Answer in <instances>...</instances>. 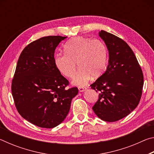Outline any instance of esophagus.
Returning a JSON list of instances; mask_svg holds the SVG:
<instances>
[{
    "label": "esophagus",
    "instance_id": "esophagus-1",
    "mask_svg": "<svg viewBox=\"0 0 154 154\" xmlns=\"http://www.w3.org/2000/svg\"><path fill=\"white\" fill-rule=\"evenodd\" d=\"M78 90H79L80 92H84L85 90H86V88L83 87V86H79V88H78Z\"/></svg>",
    "mask_w": 154,
    "mask_h": 154
}]
</instances>
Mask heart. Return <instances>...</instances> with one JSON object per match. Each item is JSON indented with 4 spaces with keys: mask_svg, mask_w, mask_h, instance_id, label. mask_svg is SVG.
Listing matches in <instances>:
<instances>
[{
    "mask_svg": "<svg viewBox=\"0 0 154 154\" xmlns=\"http://www.w3.org/2000/svg\"><path fill=\"white\" fill-rule=\"evenodd\" d=\"M65 53L54 56V65L63 76L72 78L77 65L80 69L72 79L75 85H84L92 76L98 78L105 71L107 49L102 41L84 36L70 39L64 45Z\"/></svg>",
    "mask_w": 154,
    "mask_h": 154,
    "instance_id": "b5f03b06",
    "label": "heart"
}]
</instances>
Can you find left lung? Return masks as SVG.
<instances>
[{"label": "left lung", "mask_w": 154, "mask_h": 154, "mask_svg": "<svg viewBox=\"0 0 154 154\" xmlns=\"http://www.w3.org/2000/svg\"><path fill=\"white\" fill-rule=\"evenodd\" d=\"M99 36L109 51V64L105 72L90 85L99 92L92 109L105 122L119 120L139 105L142 95L143 75L129 45L122 38L101 30Z\"/></svg>", "instance_id": "left-lung-1"}]
</instances>
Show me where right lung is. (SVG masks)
<instances>
[{
  "label": "right lung",
  "mask_w": 154,
  "mask_h": 154,
  "mask_svg": "<svg viewBox=\"0 0 154 154\" xmlns=\"http://www.w3.org/2000/svg\"><path fill=\"white\" fill-rule=\"evenodd\" d=\"M66 36H48L26 47L18 59L11 92L18 113L30 123L52 128L66 118L77 88L67 89L69 81L54 65L56 47Z\"/></svg>",
  "instance_id": "1"
}]
</instances>
